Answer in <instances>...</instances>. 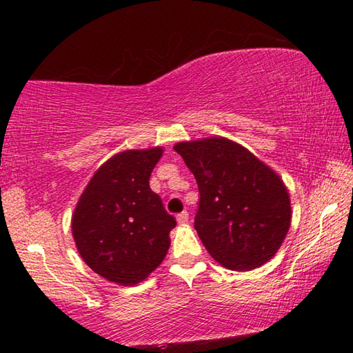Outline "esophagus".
Wrapping results in <instances>:
<instances>
[{
  "mask_svg": "<svg viewBox=\"0 0 353 353\" xmlns=\"http://www.w3.org/2000/svg\"><path fill=\"white\" fill-rule=\"evenodd\" d=\"M176 219H177V223H179V224H187V223H188V212H182V213H179Z\"/></svg>",
  "mask_w": 353,
  "mask_h": 353,
  "instance_id": "1",
  "label": "esophagus"
}]
</instances>
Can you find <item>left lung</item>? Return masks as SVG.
I'll return each instance as SVG.
<instances>
[{"label":"left lung","instance_id":"obj_1","mask_svg":"<svg viewBox=\"0 0 353 353\" xmlns=\"http://www.w3.org/2000/svg\"><path fill=\"white\" fill-rule=\"evenodd\" d=\"M174 151L194 174L202 244L219 265L252 271L270 261L291 225V201L276 171L225 137L181 141Z\"/></svg>","mask_w":353,"mask_h":353}]
</instances>
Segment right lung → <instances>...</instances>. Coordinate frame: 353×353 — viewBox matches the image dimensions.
<instances>
[{
  "label": "right lung",
  "instance_id": "right-lung-1",
  "mask_svg": "<svg viewBox=\"0 0 353 353\" xmlns=\"http://www.w3.org/2000/svg\"><path fill=\"white\" fill-rule=\"evenodd\" d=\"M163 148L128 149L94 171L71 218L77 252L112 283L132 286L148 279L168 254L174 216L149 188Z\"/></svg>",
  "mask_w": 353,
  "mask_h": 353
}]
</instances>
